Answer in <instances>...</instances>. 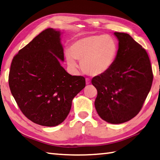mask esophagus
Masks as SVG:
<instances>
[{
	"mask_svg": "<svg viewBox=\"0 0 160 160\" xmlns=\"http://www.w3.org/2000/svg\"><path fill=\"white\" fill-rule=\"evenodd\" d=\"M90 82H91V80L89 79V78H86V84H90Z\"/></svg>",
	"mask_w": 160,
	"mask_h": 160,
	"instance_id": "1",
	"label": "esophagus"
}]
</instances>
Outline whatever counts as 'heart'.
I'll return each mask as SVG.
<instances>
[{
	"mask_svg": "<svg viewBox=\"0 0 160 160\" xmlns=\"http://www.w3.org/2000/svg\"><path fill=\"white\" fill-rule=\"evenodd\" d=\"M118 46L108 35H90L72 43L70 51L66 52L68 65L76 68V59L80 62L81 68L92 76H98L110 69L117 58Z\"/></svg>",
	"mask_w": 160,
	"mask_h": 160,
	"instance_id": "b5f03b06",
	"label": "heart"
}]
</instances>
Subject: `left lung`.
<instances>
[{
	"mask_svg": "<svg viewBox=\"0 0 160 160\" xmlns=\"http://www.w3.org/2000/svg\"><path fill=\"white\" fill-rule=\"evenodd\" d=\"M118 49L114 63L92 83L98 95L95 108L102 120L112 124L130 121L138 114L151 90L153 75L146 50L130 34L114 32Z\"/></svg>",
	"mask_w": 160,
	"mask_h": 160,
	"instance_id": "8db88e82",
	"label": "left lung"
}]
</instances>
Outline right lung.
<instances>
[{"label": "right lung", "instance_id": "add662e5", "mask_svg": "<svg viewBox=\"0 0 160 160\" xmlns=\"http://www.w3.org/2000/svg\"><path fill=\"white\" fill-rule=\"evenodd\" d=\"M60 36L52 28L42 31L14 56L9 71V86L18 106L40 126L62 123L85 87V78L71 76L60 64L64 59Z\"/></svg>", "mask_w": 160, "mask_h": 160}]
</instances>
